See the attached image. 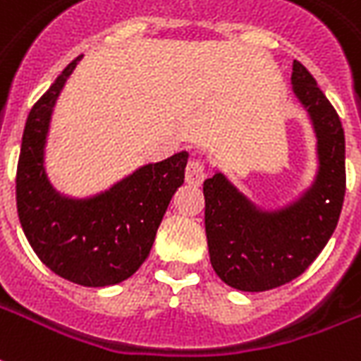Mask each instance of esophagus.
I'll return each instance as SVG.
<instances>
[{
	"label": "esophagus",
	"mask_w": 361,
	"mask_h": 361,
	"mask_svg": "<svg viewBox=\"0 0 361 361\" xmlns=\"http://www.w3.org/2000/svg\"><path fill=\"white\" fill-rule=\"evenodd\" d=\"M207 178V166L201 159H191L185 168V181L189 185H201Z\"/></svg>",
	"instance_id": "34e87169"
}]
</instances>
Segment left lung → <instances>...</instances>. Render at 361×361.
<instances>
[{"label":"left lung","mask_w":361,"mask_h":361,"mask_svg":"<svg viewBox=\"0 0 361 361\" xmlns=\"http://www.w3.org/2000/svg\"><path fill=\"white\" fill-rule=\"evenodd\" d=\"M293 90L314 122L319 172L314 185L277 212H262L221 173L202 185L210 264L221 281L248 293L281 287L304 274L337 228L346 191L344 130L337 111L302 63Z\"/></svg>","instance_id":"1"}]
</instances>
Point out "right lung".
I'll return each mask as SVG.
<instances>
[{
    "mask_svg": "<svg viewBox=\"0 0 361 361\" xmlns=\"http://www.w3.org/2000/svg\"><path fill=\"white\" fill-rule=\"evenodd\" d=\"M76 57L36 101L26 118L17 166V212L38 258L66 281L109 287L147 260L170 199L185 178L189 154L147 164L105 193L74 201L55 191L44 170L49 118Z\"/></svg>",
    "mask_w": 361,
    "mask_h": 361,
    "instance_id": "right-lung-1",
    "label": "right lung"
}]
</instances>
